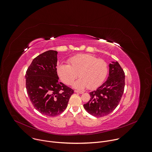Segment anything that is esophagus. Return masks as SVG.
I'll use <instances>...</instances> for the list:
<instances>
[{"label":"esophagus","instance_id":"1","mask_svg":"<svg viewBox=\"0 0 152 152\" xmlns=\"http://www.w3.org/2000/svg\"><path fill=\"white\" fill-rule=\"evenodd\" d=\"M75 93H80V94H83L84 93L83 91H78V90H75L74 91Z\"/></svg>","mask_w":152,"mask_h":152}]
</instances>
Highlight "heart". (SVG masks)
I'll use <instances>...</instances> for the list:
<instances>
[{
    "mask_svg": "<svg viewBox=\"0 0 152 152\" xmlns=\"http://www.w3.org/2000/svg\"><path fill=\"white\" fill-rule=\"evenodd\" d=\"M107 72V63L90 54L74 56L68 60V65L61 64L57 68L58 76L66 84H71L78 73L80 78L72 83V86L79 90L98 87L104 81Z\"/></svg>",
    "mask_w": 152,
    "mask_h": 152,
    "instance_id": "heart-1",
    "label": "heart"
}]
</instances>
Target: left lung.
Listing matches in <instances>:
<instances>
[{"instance_id":"left-lung-1","label":"left lung","mask_w":152,"mask_h":152,"mask_svg":"<svg viewBox=\"0 0 152 152\" xmlns=\"http://www.w3.org/2000/svg\"><path fill=\"white\" fill-rule=\"evenodd\" d=\"M109 65L107 80L96 90L90 92V99L84 104L86 110L96 117L110 113L118 105L125 86V73L118 62Z\"/></svg>"}]
</instances>
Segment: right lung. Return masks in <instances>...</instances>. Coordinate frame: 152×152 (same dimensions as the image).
<instances>
[{
  "instance_id": "obj_1",
  "label": "right lung",
  "mask_w": 152,
  "mask_h": 152,
  "mask_svg": "<svg viewBox=\"0 0 152 152\" xmlns=\"http://www.w3.org/2000/svg\"><path fill=\"white\" fill-rule=\"evenodd\" d=\"M58 52L46 51L35 58L26 74L28 96L34 108L43 115L55 116L67 107L74 90L59 81Z\"/></svg>"
}]
</instances>
